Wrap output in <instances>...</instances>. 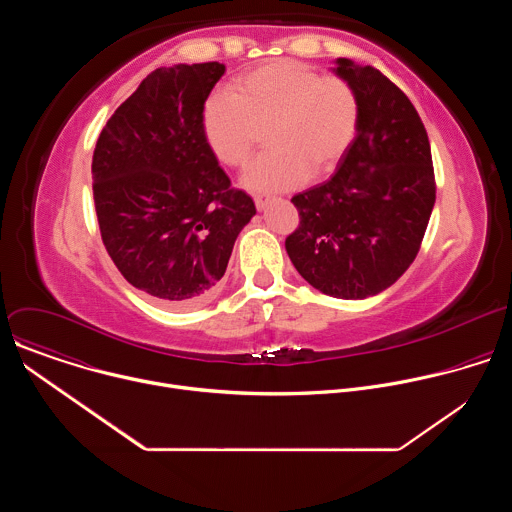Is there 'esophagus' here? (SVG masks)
Returning <instances> with one entry per match:
<instances>
[{
  "label": "esophagus",
  "instance_id": "obj_1",
  "mask_svg": "<svg viewBox=\"0 0 512 512\" xmlns=\"http://www.w3.org/2000/svg\"><path fill=\"white\" fill-rule=\"evenodd\" d=\"M271 198L269 196H263V194H257V196H253V202H255V206L259 208V210H263L265 206H267V202H269Z\"/></svg>",
  "mask_w": 512,
  "mask_h": 512
}]
</instances>
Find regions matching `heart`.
<instances>
[{
	"label": "heart",
	"instance_id": "b5f03b06",
	"mask_svg": "<svg viewBox=\"0 0 512 512\" xmlns=\"http://www.w3.org/2000/svg\"><path fill=\"white\" fill-rule=\"evenodd\" d=\"M358 123L354 89L298 60H269L206 101L202 133L214 158L241 170L265 131L267 152L247 170L253 190H287L330 174Z\"/></svg>",
	"mask_w": 512,
	"mask_h": 512
}]
</instances>
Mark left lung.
<instances>
[{
	"instance_id": "8db88e82",
	"label": "left lung",
	"mask_w": 512,
	"mask_h": 512,
	"mask_svg": "<svg viewBox=\"0 0 512 512\" xmlns=\"http://www.w3.org/2000/svg\"><path fill=\"white\" fill-rule=\"evenodd\" d=\"M356 93V135L336 174L291 198L300 214L285 251L322 294L362 300L393 285L419 253L435 204L427 131L381 70L336 60Z\"/></svg>"
}]
</instances>
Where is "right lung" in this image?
Wrapping results in <instances>:
<instances>
[{"label": "right lung", "mask_w": 512, "mask_h": 512, "mask_svg": "<svg viewBox=\"0 0 512 512\" xmlns=\"http://www.w3.org/2000/svg\"><path fill=\"white\" fill-rule=\"evenodd\" d=\"M225 64L156 68L103 127L93 198L103 245L121 275L172 308L214 294L255 214L202 133V111Z\"/></svg>", "instance_id": "right-lung-1"}]
</instances>
